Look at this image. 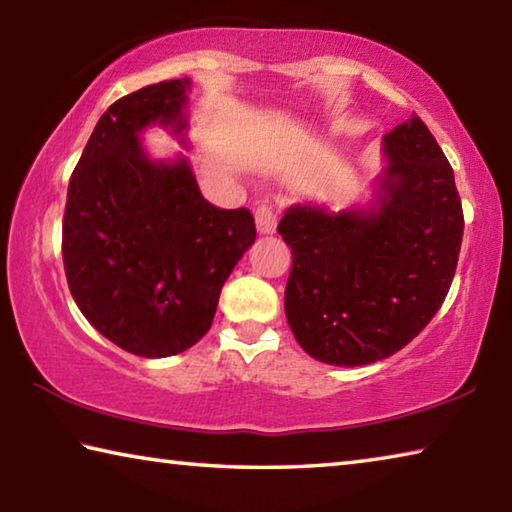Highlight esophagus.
<instances>
[{"mask_svg":"<svg viewBox=\"0 0 512 512\" xmlns=\"http://www.w3.org/2000/svg\"><path fill=\"white\" fill-rule=\"evenodd\" d=\"M255 221H257V232L259 235H273L277 225V212L273 205L262 203L255 210Z\"/></svg>","mask_w":512,"mask_h":512,"instance_id":"obj_1","label":"esophagus"}]
</instances>
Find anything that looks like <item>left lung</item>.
Wrapping results in <instances>:
<instances>
[{
    "label": "left lung",
    "mask_w": 512,
    "mask_h": 512,
    "mask_svg": "<svg viewBox=\"0 0 512 512\" xmlns=\"http://www.w3.org/2000/svg\"><path fill=\"white\" fill-rule=\"evenodd\" d=\"M384 151L377 207L293 205L277 225L293 262L289 327L332 366H366L411 343L443 307L461 253V196L427 124L413 115L395 126Z\"/></svg>",
    "instance_id": "8db88e82"
}]
</instances>
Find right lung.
Masks as SVG:
<instances>
[{
	"mask_svg": "<svg viewBox=\"0 0 512 512\" xmlns=\"http://www.w3.org/2000/svg\"><path fill=\"white\" fill-rule=\"evenodd\" d=\"M189 79L126 94L103 112L69 178L63 264L94 329L146 359L192 348L225 280L255 241L246 207L205 201L187 160L153 162L137 133L185 128Z\"/></svg>",
	"mask_w": 512,
	"mask_h": 512,
	"instance_id": "obj_1",
	"label": "right lung"
}]
</instances>
